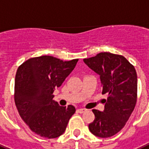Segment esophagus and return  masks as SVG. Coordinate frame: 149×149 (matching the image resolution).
<instances>
[{
    "instance_id": "obj_1",
    "label": "esophagus",
    "mask_w": 149,
    "mask_h": 149,
    "mask_svg": "<svg viewBox=\"0 0 149 149\" xmlns=\"http://www.w3.org/2000/svg\"><path fill=\"white\" fill-rule=\"evenodd\" d=\"M85 111V109H77V113H83Z\"/></svg>"
}]
</instances>
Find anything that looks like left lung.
<instances>
[{
	"mask_svg": "<svg viewBox=\"0 0 149 149\" xmlns=\"http://www.w3.org/2000/svg\"><path fill=\"white\" fill-rule=\"evenodd\" d=\"M83 61L99 74L102 93L107 94L104 110L93 109L95 120L89 131L100 138H109L124 127L137 102L138 78L135 68L124 56L100 53Z\"/></svg>",
	"mask_w": 149,
	"mask_h": 149,
	"instance_id": "left-lung-1",
	"label": "left lung"
}]
</instances>
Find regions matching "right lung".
Masks as SVG:
<instances>
[{
    "mask_svg": "<svg viewBox=\"0 0 149 149\" xmlns=\"http://www.w3.org/2000/svg\"><path fill=\"white\" fill-rule=\"evenodd\" d=\"M78 59L63 61L52 56L27 60L18 68L15 101L21 117L38 135L56 138L64 134L75 108L61 107L53 100L60 87L75 68Z\"/></svg>",
    "mask_w": 149,
    "mask_h": 149,
    "instance_id": "right-lung-1",
    "label": "right lung"
}]
</instances>
